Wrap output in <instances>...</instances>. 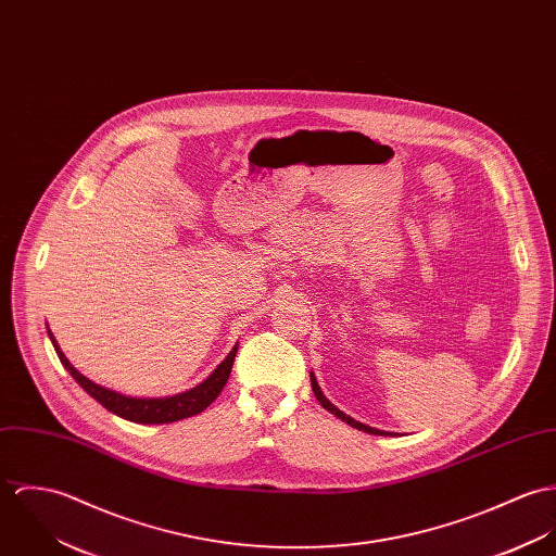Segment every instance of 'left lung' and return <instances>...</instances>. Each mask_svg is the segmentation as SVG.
Wrapping results in <instances>:
<instances>
[{
  "label": "left lung",
  "mask_w": 556,
  "mask_h": 556,
  "mask_svg": "<svg viewBox=\"0 0 556 556\" xmlns=\"http://www.w3.org/2000/svg\"><path fill=\"white\" fill-rule=\"evenodd\" d=\"M311 388H313V394H315V399L319 401V405L324 407V409H328L330 414H334L339 420H343V422H348L350 427H354V429H358V431L369 432V434H392V432L386 431H377V429H370L367 425H363V422H358V420H354V418H350L348 414H343L339 407H334L326 396H324V392L319 390V386H317V379H315V375L311 372Z\"/></svg>",
  "instance_id": "8db88e82"
}]
</instances>
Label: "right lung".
<instances>
[{"label":"right lung","mask_w":556,"mask_h":556,"mask_svg":"<svg viewBox=\"0 0 556 556\" xmlns=\"http://www.w3.org/2000/svg\"><path fill=\"white\" fill-rule=\"evenodd\" d=\"M47 330H49V326H47ZM49 337L53 341V348H55L63 367L76 379V383L89 396H93L102 407H106L115 416L129 420V422H136V425H168V422H177V420H184V418L204 412L224 390L232 365H235V356L239 352V345H235L232 352L226 356V361L217 369L213 370L200 386H195L187 392L175 394V396H162V399H138V396H125L122 392L109 390L100 383H93L89 377H85L83 372H78L70 365V361L63 356L62 348L55 341L51 330H49Z\"/></svg>","instance_id":"1"}]
</instances>
